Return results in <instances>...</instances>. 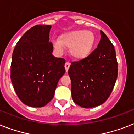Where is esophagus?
I'll return each instance as SVG.
<instances>
[{"mask_svg": "<svg viewBox=\"0 0 134 134\" xmlns=\"http://www.w3.org/2000/svg\"><path fill=\"white\" fill-rule=\"evenodd\" d=\"M69 67H70V63H69V62H66V63H65V71H66V72L68 71V69H69Z\"/></svg>", "mask_w": 134, "mask_h": 134, "instance_id": "34e87169", "label": "esophagus"}]
</instances>
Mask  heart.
<instances>
[{
	"mask_svg": "<svg viewBox=\"0 0 134 134\" xmlns=\"http://www.w3.org/2000/svg\"><path fill=\"white\" fill-rule=\"evenodd\" d=\"M93 32L86 30H74L65 32L53 41L55 50L62 53L65 48H69V53L75 60H81L89 56L95 44Z\"/></svg>",
	"mask_w": 134,
	"mask_h": 134,
	"instance_id": "obj_1",
	"label": "heart"
}]
</instances>
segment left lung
<instances>
[{
	"mask_svg": "<svg viewBox=\"0 0 134 134\" xmlns=\"http://www.w3.org/2000/svg\"><path fill=\"white\" fill-rule=\"evenodd\" d=\"M97 48L86 58L72 62L68 74L74 103L92 108L106 102L118 77V62L114 46L102 30Z\"/></svg>",
	"mask_w": 134,
	"mask_h": 134,
	"instance_id": "left-lung-1",
	"label": "left lung"
}]
</instances>
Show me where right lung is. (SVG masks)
<instances>
[{"label": "right lung", "mask_w": 134, "mask_h": 134, "mask_svg": "<svg viewBox=\"0 0 134 134\" xmlns=\"http://www.w3.org/2000/svg\"><path fill=\"white\" fill-rule=\"evenodd\" d=\"M51 26L37 25L21 37L14 49L12 83L18 97L31 107L46 106L65 72V60L52 55Z\"/></svg>", "instance_id": "obj_1"}]
</instances>
